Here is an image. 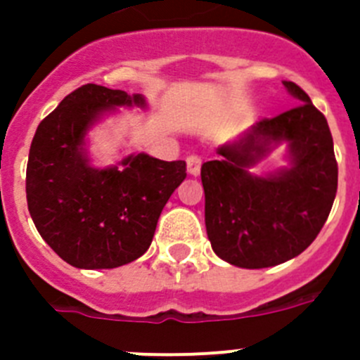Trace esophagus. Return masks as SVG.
Returning a JSON list of instances; mask_svg holds the SVG:
<instances>
[{
    "label": "esophagus",
    "mask_w": 360,
    "mask_h": 360,
    "mask_svg": "<svg viewBox=\"0 0 360 360\" xmlns=\"http://www.w3.org/2000/svg\"><path fill=\"white\" fill-rule=\"evenodd\" d=\"M187 162V173L191 176H198L200 174V167H202V158L196 157V155H191V157L186 158Z\"/></svg>",
    "instance_id": "34e87169"
}]
</instances>
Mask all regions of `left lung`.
I'll use <instances>...</instances> for the list:
<instances>
[{
    "label": "left lung",
    "instance_id": "obj_1",
    "mask_svg": "<svg viewBox=\"0 0 360 360\" xmlns=\"http://www.w3.org/2000/svg\"><path fill=\"white\" fill-rule=\"evenodd\" d=\"M299 104L250 126L216 148L202 165L205 229L218 257L240 269H266L299 256L332 211L337 162L328 122L295 82L283 81ZM279 145L288 165L250 173Z\"/></svg>",
    "mask_w": 360,
    "mask_h": 360
}]
</instances>
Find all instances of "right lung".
<instances>
[{"label":"right lung","mask_w":360,"mask_h":360,"mask_svg":"<svg viewBox=\"0 0 360 360\" xmlns=\"http://www.w3.org/2000/svg\"><path fill=\"white\" fill-rule=\"evenodd\" d=\"M119 108H141V94L84 84L66 95L37 126L27 165L34 225L57 256L75 269H117L141 257L160 212L186 180V162L148 153L95 167L88 133Z\"/></svg>","instance_id":"add662e5"}]
</instances>
